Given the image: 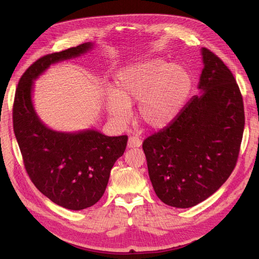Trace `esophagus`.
<instances>
[{
  "label": "esophagus",
  "instance_id": "1",
  "mask_svg": "<svg viewBox=\"0 0 259 259\" xmlns=\"http://www.w3.org/2000/svg\"><path fill=\"white\" fill-rule=\"evenodd\" d=\"M140 146H142V140H140L138 137L133 136V137H130V138H128L127 148L134 149V148H139Z\"/></svg>",
  "mask_w": 259,
  "mask_h": 259
}]
</instances>
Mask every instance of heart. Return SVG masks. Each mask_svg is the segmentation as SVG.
I'll return each instance as SVG.
<instances>
[{"label": "heart", "mask_w": 259, "mask_h": 259, "mask_svg": "<svg viewBox=\"0 0 259 259\" xmlns=\"http://www.w3.org/2000/svg\"><path fill=\"white\" fill-rule=\"evenodd\" d=\"M192 88L190 72L177 64L152 58L123 68L114 79L113 93L106 98L111 119L123 124L130 106L138 103L137 119L145 127L160 131L173 122Z\"/></svg>", "instance_id": "b5f03b06"}]
</instances>
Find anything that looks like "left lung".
Wrapping results in <instances>:
<instances>
[{"mask_svg": "<svg viewBox=\"0 0 259 259\" xmlns=\"http://www.w3.org/2000/svg\"><path fill=\"white\" fill-rule=\"evenodd\" d=\"M201 54L200 94L143 144L155 194L178 208L199 204L229 178L244 131L243 99L231 71L207 49Z\"/></svg>", "mask_w": 259, "mask_h": 259, "instance_id": "left-lung-1", "label": "left lung"}]
</instances>
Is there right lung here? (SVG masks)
I'll return each instance as SVG.
<instances>
[{
    "label": "right lung",
    "instance_id": "obj_1",
    "mask_svg": "<svg viewBox=\"0 0 259 259\" xmlns=\"http://www.w3.org/2000/svg\"><path fill=\"white\" fill-rule=\"evenodd\" d=\"M95 43L46 55L20 77L13 108L14 132L27 173L45 197L68 209L93 206L105 193L127 136H106L94 128L55 131L43 123L33 105L34 81L52 65L92 51Z\"/></svg>",
    "mask_w": 259,
    "mask_h": 259
}]
</instances>
